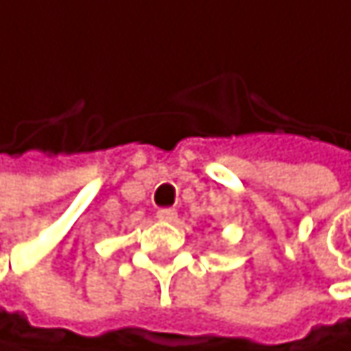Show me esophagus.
Here are the masks:
<instances>
[{
  "label": "esophagus",
  "instance_id": "34e87169",
  "mask_svg": "<svg viewBox=\"0 0 351 351\" xmlns=\"http://www.w3.org/2000/svg\"><path fill=\"white\" fill-rule=\"evenodd\" d=\"M157 219H159V221H165V223H173V221L178 219V213H176L173 208H161V210L157 213Z\"/></svg>",
  "mask_w": 351,
  "mask_h": 351
}]
</instances>
